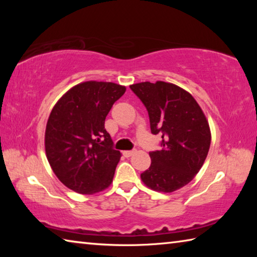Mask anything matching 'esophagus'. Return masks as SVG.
Instances as JSON below:
<instances>
[{"label":"esophagus","instance_id":"esophagus-1","mask_svg":"<svg viewBox=\"0 0 257 257\" xmlns=\"http://www.w3.org/2000/svg\"><path fill=\"white\" fill-rule=\"evenodd\" d=\"M135 154V151H124L123 152V155L125 156V158H130V156Z\"/></svg>","mask_w":257,"mask_h":257}]
</instances>
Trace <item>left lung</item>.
<instances>
[{"mask_svg":"<svg viewBox=\"0 0 257 257\" xmlns=\"http://www.w3.org/2000/svg\"><path fill=\"white\" fill-rule=\"evenodd\" d=\"M144 104L151 132L162 135L160 151L151 152V167L141 175L149 188L172 193L201 170L210 150L211 130L191 95L171 82H138L130 86Z\"/></svg>","mask_w":257,"mask_h":257,"instance_id":"1","label":"left lung"}]
</instances>
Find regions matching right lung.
<instances>
[{
    "label": "right lung",
    "mask_w": 257,
    "mask_h": 257,
    "mask_svg": "<svg viewBox=\"0 0 257 257\" xmlns=\"http://www.w3.org/2000/svg\"><path fill=\"white\" fill-rule=\"evenodd\" d=\"M125 87L85 81L61 97L46 123L45 152L52 170L76 193L92 195L111 185L121 158L104 122Z\"/></svg>",
    "instance_id": "right-lung-1"
}]
</instances>
